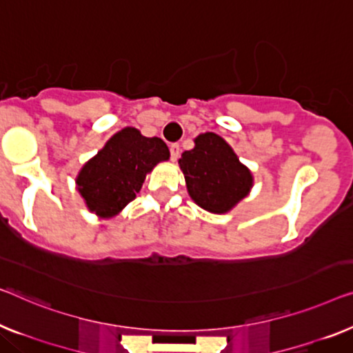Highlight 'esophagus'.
I'll return each instance as SVG.
<instances>
[{
	"instance_id": "1",
	"label": "esophagus",
	"mask_w": 353,
	"mask_h": 353,
	"mask_svg": "<svg viewBox=\"0 0 353 353\" xmlns=\"http://www.w3.org/2000/svg\"><path fill=\"white\" fill-rule=\"evenodd\" d=\"M170 152H171V160L176 161L179 159V154H181V145H179V144H171L170 145Z\"/></svg>"
}]
</instances>
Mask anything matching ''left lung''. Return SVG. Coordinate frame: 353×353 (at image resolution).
I'll return each mask as SVG.
<instances>
[{
    "label": "left lung",
    "instance_id": "1",
    "mask_svg": "<svg viewBox=\"0 0 353 353\" xmlns=\"http://www.w3.org/2000/svg\"><path fill=\"white\" fill-rule=\"evenodd\" d=\"M187 190L199 208L225 214L249 194L254 177L223 138L203 133L179 160Z\"/></svg>",
    "mask_w": 353,
    "mask_h": 353
}]
</instances>
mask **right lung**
<instances>
[{
    "mask_svg": "<svg viewBox=\"0 0 353 353\" xmlns=\"http://www.w3.org/2000/svg\"><path fill=\"white\" fill-rule=\"evenodd\" d=\"M170 149L160 138H145L139 130H120L82 166L76 179L87 208L101 219L117 215L139 193L144 179Z\"/></svg>",
    "mask_w": 353,
    "mask_h": 353,
    "instance_id": "1",
    "label": "right lung"
}]
</instances>
